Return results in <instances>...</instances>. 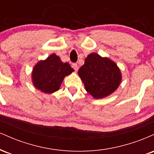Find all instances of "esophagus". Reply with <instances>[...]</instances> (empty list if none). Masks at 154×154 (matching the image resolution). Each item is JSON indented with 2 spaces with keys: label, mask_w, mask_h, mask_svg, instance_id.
Returning a JSON list of instances; mask_svg holds the SVG:
<instances>
[{
  "label": "esophagus",
  "mask_w": 154,
  "mask_h": 154,
  "mask_svg": "<svg viewBox=\"0 0 154 154\" xmlns=\"http://www.w3.org/2000/svg\"><path fill=\"white\" fill-rule=\"evenodd\" d=\"M72 68L75 69V72H77V70H78V66H77V63H73L72 64Z\"/></svg>",
  "instance_id": "esophagus-1"
}]
</instances>
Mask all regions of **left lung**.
Instances as JSON below:
<instances>
[{
  "label": "left lung",
  "instance_id": "obj_1",
  "mask_svg": "<svg viewBox=\"0 0 154 154\" xmlns=\"http://www.w3.org/2000/svg\"><path fill=\"white\" fill-rule=\"evenodd\" d=\"M78 75L86 91L96 99L114 93L122 80L121 72L117 65L95 53L88 55L84 65L79 68Z\"/></svg>",
  "mask_w": 154,
  "mask_h": 154
}]
</instances>
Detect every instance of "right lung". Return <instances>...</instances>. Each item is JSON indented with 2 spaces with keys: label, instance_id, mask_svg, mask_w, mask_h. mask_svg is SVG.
<instances>
[{
  "label": "right lung",
  "instance_id": "obj_1",
  "mask_svg": "<svg viewBox=\"0 0 154 154\" xmlns=\"http://www.w3.org/2000/svg\"><path fill=\"white\" fill-rule=\"evenodd\" d=\"M75 70L69 63H63L53 54L44 61H40L34 66L32 79L34 86L45 93L57 91L63 78Z\"/></svg>",
  "mask_w": 154,
  "mask_h": 154
}]
</instances>
